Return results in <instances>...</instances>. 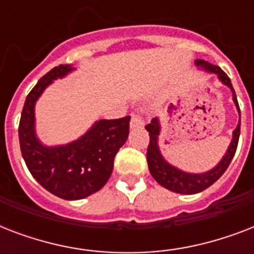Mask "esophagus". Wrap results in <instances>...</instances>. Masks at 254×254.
Segmentation results:
<instances>
[{
    "label": "esophagus",
    "instance_id": "34e87169",
    "mask_svg": "<svg viewBox=\"0 0 254 254\" xmlns=\"http://www.w3.org/2000/svg\"><path fill=\"white\" fill-rule=\"evenodd\" d=\"M143 127V116L141 112H134L131 115L130 127Z\"/></svg>",
    "mask_w": 254,
    "mask_h": 254
}]
</instances>
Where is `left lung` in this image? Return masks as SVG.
Masks as SVG:
<instances>
[{
  "label": "left lung",
  "instance_id": "1",
  "mask_svg": "<svg viewBox=\"0 0 254 254\" xmlns=\"http://www.w3.org/2000/svg\"><path fill=\"white\" fill-rule=\"evenodd\" d=\"M195 63H196V65H200V67H203V68L209 71V72L216 73L219 79L221 80V83H224L225 85H228L231 88V91L233 93V101H235L237 109L240 112L239 103H237L236 92L233 89L232 83H231V79L228 77V75L220 67L211 64L208 62L197 59ZM145 127H146V130L149 131V135H150V142H149V146H147L146 155L150 174L153 175L155 181L158 182L161 186H163L165 189L178 193H187V195L201 192L203 190L208 189L209 186H212L225 173V170L228 169L229 163L232 162L233 155L236 153L239 137H240V124H239L235 131H233V138L228 147V151L225 153L220 163L215 169H212L211 171H207L204 174H189L183 173L181 170L175 169L174 166L169 165L163 159L161 153H159L158 135L159 131H161V127H159L158 119H153L151 123L147 124Z\"/></svg>",
  "mask_w": 254,
  "mask_h": 254
}]
</instances>
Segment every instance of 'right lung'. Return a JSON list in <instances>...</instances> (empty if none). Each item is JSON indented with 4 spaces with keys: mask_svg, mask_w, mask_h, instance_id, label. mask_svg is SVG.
Segmentation results:
<instances>
[{
    "mask_svg": "<svg viewBox=\"0 0 254 254\" xmlns=\"http://www.w3.org/2000/svg\"><path fill=\"white\" fill-rule=\"evenodd\" d=\"M72 69L61 64L39 79L26 97L18 127L22 157L31 175L43 189L65 200L83 199L103 189L113 171L116 154L127 141L130 123V116L100 120L75 142L43 146L34 130L35 101L53 80Z\"/></svg>",
    "mask_w": 254,
    "mask_h": 254,
    "instance_id": "add662e5",
    "label": "right lung"
}]
</instances>
